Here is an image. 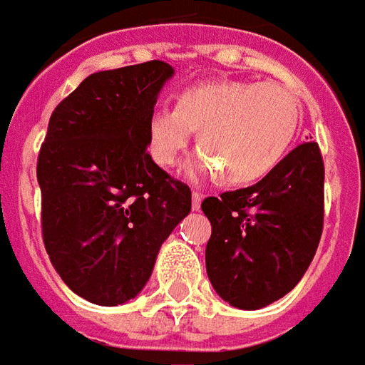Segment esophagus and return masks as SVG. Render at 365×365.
<instances>
[{
	"label": "esophagus",
	"instance_id": "esophagus-1",
	"mask_svg": "<svg viewBox=\"0 0 365 365\" xmlns=\"http://www.w3.org/2000/svg\"><path fill=\"white\" fill-rule=\"evenodd\" d=\"M200 202H202V195L200 192H192V210H200Z\"/></svg>",
	"mask_w": 365,
	"mask_h": 365
}]
</instances>
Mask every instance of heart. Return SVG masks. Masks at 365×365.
I'll list each match as a JSON object with an SVG mask.
<instances>
[{"label": "heart", "mask_w": 365, "mask_h": 365, "mask_svg": "<svg viewBox=\"0 0 365 365\" xmlns=\"http://www.w3.org/2000/svg\"><path fill=\"white\" fill-rule=\"evenodd\" d=\"M301 120L299 98L277 82L214 80L182 90L175 108L159 106L147 118V149L159 167H173L196 129L198 151L188 177H218L250 185L277 167Z\"/></svg>", "instance_id": "obj_1"}]
</instances>
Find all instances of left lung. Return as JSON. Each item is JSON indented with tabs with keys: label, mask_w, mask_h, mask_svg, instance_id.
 Segmentation results:
<instances>
[{
	"label": "left lung",
	"mask_w": 365,
	"mask_h": 365,
	"mask_svg": "<svg viewBox=\"0 0 365 365\" xmlns=\"http://www.w3.org/2000/svg\"><path fill=\"white\" fill-rule=\"evenodd\" d=\"M206 273L236 309L257 311L293 291L319 247L324 165L317 143H301L257 185L210 196Z\"/></svg>",
	"instance_id": "1"
}]
</instances>
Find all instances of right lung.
I'll use <instances>...</instances> for the list:
<instances>
[{
	"instance_id": "right-lung-1",
	"label": "right lung",
	"mask_w": 365,
	"mask_h": 365,
	"mask_svg": "<svg viewBox=\"0 0 365 365\" xmlns=\"http://www.w3.org/2000/svg\"><path fill=\"white\" fill-rule=\"evenodd\" d=\"M175 68L100 71L54 108L37 163L43 240L71 291L102 307L135 299L190 188L147 153V118Z\"/></svg>"
}]
</instances>
